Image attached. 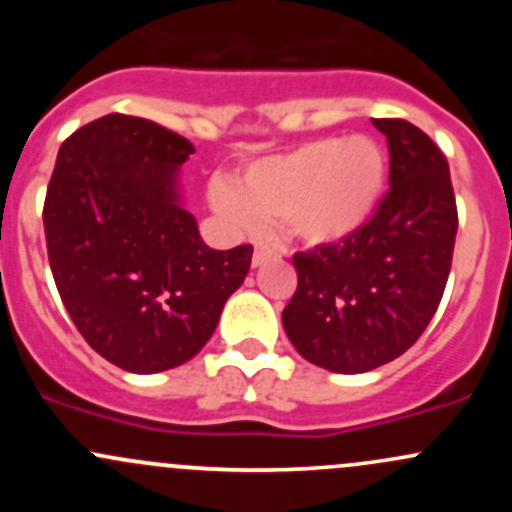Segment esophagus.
Wrapping results in <instances>:
<instances>
[{"instance_id":"esophagus-1","label":"esophagus","mask_w":512,"mask_h":512,"mask_svg":"<svg viewBox=\"0 0 512 512\" xmlns=\"http://www.w3.org/2000/svg\"><path fill=\"white\" fill-rule=\"evenodd\" d=\"M275 255V247L270 245V242H257L255 245V255H252V265H262L265 260H270V257Z\"/></svg>"}]
</instances>
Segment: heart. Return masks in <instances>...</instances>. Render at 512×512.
<instances>
[{
  "instance_id": "heart-1",
  "label": "heart",
  "mask_w": 512,
  "mask_h": 512,
  "mask_svg": "<svg viewBox=\"0 0 512 512\" xmlns=\"http://www.w3.org/2000/svg\"><path fill=\"white\" fill-rule=\"evenodd\" d=\"M386 180L389 160L379 141L369 136L319 138L252 160L235 183L213 178L208 200L235 230H255L267 220L282 223L302 245L329 247L371 223Z\"/></svg>"
}]
</instances>
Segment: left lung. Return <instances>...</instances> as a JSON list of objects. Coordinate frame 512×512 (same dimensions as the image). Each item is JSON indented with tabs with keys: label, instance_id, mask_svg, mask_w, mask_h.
<instances>
[{
	"label": "left lung",
	"instance_id": "1",
	"mask_svg": "<svg viewBox=\"0 0 512 512\" xmlns=\"http://www.w3.org/2000/svg\"><path fill=\"white\" fill-rule=\"evenodd\" d=\"M389 143V193L364 230L294 255L297 292L282 312L299 354L337 374L389 364L436 314L458 213L448 160L414 123L371 118Z\"/></svg>",
	"mask_w": 512,
	"mask_h": 512
}]
</instances>
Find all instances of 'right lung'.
I'll return each mask as SVG.
<instances>
[{
  "mask_svg": "<svg viewBox=\"0 0 512 512\" xmlns=\"http://www.w3.org/2000/svg\"><path fill=\"white\" fill-rule=\"evenodd\" d=\"M193 143L108 113L59 148L44 203L56 289L103 359L156 374L193 359L245 282L252 245L210 250L180 200Z\"/></svg>",
  "mask_w": 512,
  "mask_h": 512,
  "instance_id": "add662e5",
  "label": "right lung"
}]
</instances>
